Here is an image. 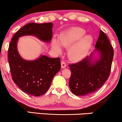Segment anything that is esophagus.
<instances>
[{
	"instance_id": "obj_1",
	"label": "esophagus",
	"mask_w": 122,
	"mask_h": 122,
	"mask_svg": "<svg viewBox=\"0 0 122 122\" xmlns=\"http://www.w3.org/2000/svg\"><path fill=\"white\" fill-rule=\"evenodd\" d=\"M66 63H65V61H61V68H66Z\"/></svg>"
}]
</instances>
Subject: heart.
<instances>
[{"mask_svg":"<svg viewBox=\"0 0 122 122\" xmlns=\"http://www.w3.org/2000/svg\"><path fill=\"white\" fill-rule=\"evenodd\" d=\"M86 33V30L81 28H71L60 35L59 43L56 39L53 40V48L60 53L61 51L60 45L64 48L72 45L68 50L69 59L73 61H81L87 55L93 42V36L90 34L85 35Z\"/></svg>","mask_w":122,"mask_h":122,"instance_id":"obj_1","label":"heart"}]
</instances>
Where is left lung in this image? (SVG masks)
<instances>
[{
  "instance_id": "1",
  "label": "left lung",
  "mask_w": 122,
  "mask_h": 122,
  "mask_svg": "<svg viewBox=\"0 0 122 122\" xmlns=\"http://www.w3.org/2000/svg\"><path fill=\"white\" fill-rule=\"evenodd\" d=\"M95 48L89 56L69 66L71 72L69 86L71 92L77 96L95 92L109 76L114 51L107 36L101 30ZM97 52L99 57L94 58V54Z\"/></svg>"
}]
</instances>
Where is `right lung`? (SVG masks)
I'll return each mask as SVG.
<instances>
[{
  "mask_svg": "<svg viewBox=\"0 0 122 122\" xmlns=\"http://www.w3.org/2000/svg\"><path fill=\"white\" fill-rule=\"evenodd\" d=\"M53 25L51 23H30L16 31L9 44L8 61L13 81L21 91L30 96H41L46 92L53 77L61 69V59L41 56L34 61L24 60L18 53V39L24 36H34L44 42H50Z\"/></svg>",
  "mask_w": 122,
  "mask_h": 122,
  "instance_id": "obj_1",
  "label": "right lung"
}]
</instances>
